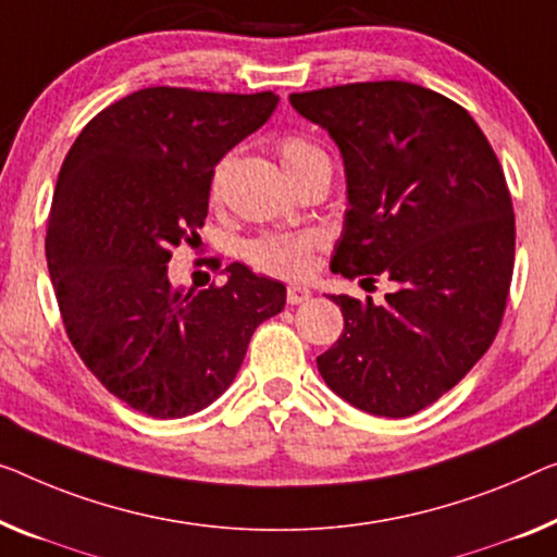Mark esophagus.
Masks as SVG:
<instances>
[{"label": "esophagus", "mask_w": 557, "mask_h": 557, "mask_svg": "<svg viewBox=\"0 0 557 557\" xmlns=\"http://www.w3.org/2000/svg\"><path fill=\"white\" fill-rule=\"evenodd\" d=\"M312 297V293H310V287H305V285H289L287 287V302L289 305H302V302H307Z\"/></svg>", "instance_id": "34e87169"}]
</instances>
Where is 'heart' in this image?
Listing matches in <instances>:
<instances>
[{
  "mask_svg": "<svg viewBox=\"0 0 557 557\" xmlns=\"http://www.w3.org/2000/svg\"><path fill=\"white\" fill-rule=\"evenodd\" d=\"M277 154L287 177L293 180L320 164H330V157L320 145L300 135H287L277 143ZM222 168L212 177V195H220ZM322 245L318 232H270L247 243L245 257L252 268L277 277H302L312 268V252Z\"/></svg>",
  "mask_w": 557,
  "mask_h": 557,
  "instance_id": "obj_1",
  "label": "heart"
}]
</instances>
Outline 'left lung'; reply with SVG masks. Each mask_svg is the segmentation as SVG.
Listing matches in <instances>:
<instances>
[{
    "instance_id": "left-lung-1",
    "label": "left lung",
    "mask_w": 557,
    "mask_h": 557,
    "mask_svg": "<svg viewBox=\"0 0 557 557\" xmlns=\"http://www.w3.org/2000/svg\"><path fill=\"white\" fill-rule=\"evenodd\" d=\"M289 104L345 162L350 207L332 272L395 282L383 305L330 295L345 330L318 370L358 410L408 418L458 385L500 327L516 260L503 168L460 104L410 82L314 89Z\"/></svg>"
}]
</instances>
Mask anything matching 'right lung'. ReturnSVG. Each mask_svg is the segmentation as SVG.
<instances>
[{"label": "right lung", "instance_id": "right-lung-1", "mask_svg": "<svg viewBox=\"0 0 557 557\" xmlns=\"http://www.w3.org/2000/svg\"><path fill=\"white\" fill-rule=\"evenodd\" d=\"M277 102L147 87L99 112L64 157L45 239L64 330L99 383L149 418L218 400L257 325L285 307V285L243 262L207 289L168 272L172 247L199 239L214 164Z\"/></svg>", "mask_w": 557, "mask_h": 557}]
</instances>
